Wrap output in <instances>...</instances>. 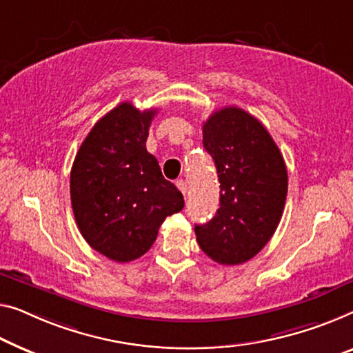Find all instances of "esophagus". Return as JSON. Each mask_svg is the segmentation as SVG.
Instances as JSON below:
<instances>
[{
	"mask_svg": "<svg viewBox=\"0 0 353 353\" xmlns=\"http://www.w3.org/2000/svg\"><path fill=\"white\" fill-rule=\"evenodd\" d=\"M176 185H177L179 190L182 192V194L187 193V182H185V181H182V179H181V181L176 182Z\"/></svg>",
	"mask_w": 353,
	"mask_h": 353,
	"instance_id": "34e87169",
	"label": "esophagus"
}]
</instances>
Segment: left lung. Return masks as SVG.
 Instances as JSON below:
<instances>
[{
	"mask_svg": "<svg viewBox=\"0 0 353 353\" xmlns=\"http://www.w3.org/2000/svg\"><path fill=\"white\" fill-rule=\"evenodd\" d=\"M203 145L217 168L220 208L194 234L209 259L241 265L259 254L281 222L285 161L265 126L234 106L215 110L204 122Z\"/></svg>",
	"mask_w": 353,
	"mask_h": 353,
	"instance_id": "1",
	"label": "left lung"
}]
</instances>
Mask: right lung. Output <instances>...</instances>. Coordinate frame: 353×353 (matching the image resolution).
I'll use <instances>...</instances> for the list:
<instances>
[{"label": "right lung", "instance_id": "obj_1", "mask_svg": "<svg viewBox=\"0 0 353 353\" xmlns=\"http://www.w3.org/2000/svg\"><path fill=\"white\" fill-rule=\"evenodd\" d=\"M157 109L120 103L94 123L71 168V204L83 239L108 259L125 263L150 249L183 196L145 149Z\"/></svg>", "mask_w": 353, "mask_h": 353}]
</instances>
